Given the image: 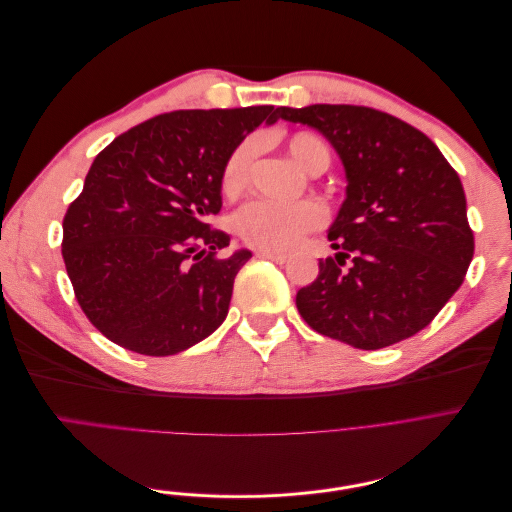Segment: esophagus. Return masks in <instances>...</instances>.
Masks as SVG:
<instances>
[{"instance_id": "esophagus-1", "label": "esophagus", "mask_w": 512, "mask_h": 512, "mask_svg": "<svg viewBox=\"0 0 512 512\" xmlns=\"http://www.w3.org/2000/svg\"><path fill=\"white\" fill-rule=\"evenodd\" d=\"M256 256H258V258H262V260H273V262H277V265H284V262L288 260V256H286V254L265 252V250H258V252H256Z\"/></svg>"}]
</instances>
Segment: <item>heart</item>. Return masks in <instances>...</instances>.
Listing matches in <instances>:
<instances>
[{"mask_svg": "<svg viewBox=\"0 0 512 512\" xmlns=\"http://www.w3.org/2000/svg\"><path fill=\"white\" fill-rule=\"evenodd\" d=\"M286 149L303 170L312 175L322 173L331 164V151L312 132H294L286 138ZM256 156V141L245 138L228 151L220 168V190L224 198L237 200L252 181V164ZM324 222V211L314 200H301L294 205L252 203L241 209L235 218L237 237L265 252H288L294 245Z\"/></svg>", "mask_w": 512, "mask_h": 512, "instance_id": "obj_1", "label": "heart"}]
</instances>
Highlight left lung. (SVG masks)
Wrapping results in <instances>:
<instances>
[{
  "label": "left lung",
  "instance_id": "left-lung-1",
  "mask_svg": "<svg viewBox=\"0 0 512 512\" xmlns=\"http://www.w3.org/2000/svg\"><path fill=\"white\" fill-rule=\"evenodd\" d=\"M329 138L346 200L329 230L335 258L297 292L303 320L337 342L378 350L416 335L461 286L474 256L466 194L429 136L369 106H282ZM350 259L349 267L345 260Z\"/></svg>",
  "mask_w": 512,
  "mask_h": 512
}]
</instances>
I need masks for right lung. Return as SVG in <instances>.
<instances>
[{
    "label": "right lung",
    "instance_id": "obj_1",
    "mask_svg": "<svg viewBox=\"0 0 512 512\" xmlns=\"http://www.w3.org/2000/svg\"><path fill=\"white\" fill-rule=\"evenodd\" d=\"M280 108L173 111L104 147L64 215L61 256L74 297L113 344L170 356L198 344L228 314L235 275L252 254L211 226L222 209L228 151Z\"/></svg>",
    "mask_w": 512,
    "mask_h": 512
}]
</instances>
